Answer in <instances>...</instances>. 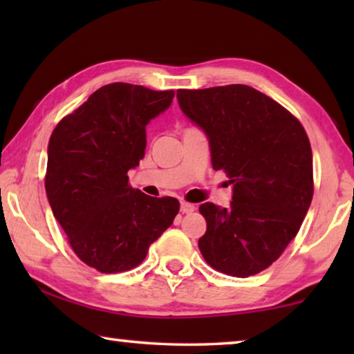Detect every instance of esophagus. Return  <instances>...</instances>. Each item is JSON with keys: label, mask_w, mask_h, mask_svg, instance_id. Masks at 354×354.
Returning a JSON list of instances; mask_svg holds the SVG:
<instances>
[{"label": "esophagus", "mask_w": 354, "mask_h": 354, "mask_svg": "<svg viewBox=\"0 0 354 354\" xmlns=\"http://www.w3.org/2000/svg\"><path fill=\"white\" fill-rule=\"evenodd\" d=\"M195 205H190V203H185V201H181V212L183 214H190L195 211Z\"/></svg>", "instance_id": "obj_1"}]
</instances>
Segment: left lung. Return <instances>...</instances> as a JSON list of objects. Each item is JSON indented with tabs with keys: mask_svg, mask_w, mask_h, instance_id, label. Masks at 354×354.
Listing matches in <instances>:
<instances>
[{
	"mask_svg": "<svg viewBox=\"0 0 354 354\" xmlns=\"http://www.w3.org/2000/svg\"><path fill=\"white\" fill-rule=\"evenodd\" d=\"M179 107L209 139L214 170L232 184L230 207L205 203V261L237 278L278 259L313 201V149L301 123L277 101L243 84L176 92Z\"/></svg>",
	"mask_w": 354,
	"mask_h": 354,
	"instance_id": "obj_1",
	"label": "left lung"
}]
</instances>
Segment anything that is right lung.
Wrapping results in <instances>:
<instances>
[{"mask_svg": "<svg viewBox=\"0 0 354 354\" xmlns=\"http://www.w3.org/2000/svg\"><path fill=\"white\" fill-rule=\"evenodd\" d=\"M173 97V91L107 84L50 137L48 201L76 256L101 273L139 266L179 211L176 198H154L128 184V171L145 156L147 124Z\"/></svg>", "mask_w": 354, "mask_h": 354, "instance_id": "add662e5", "label": "right lung"}]
</instances>
